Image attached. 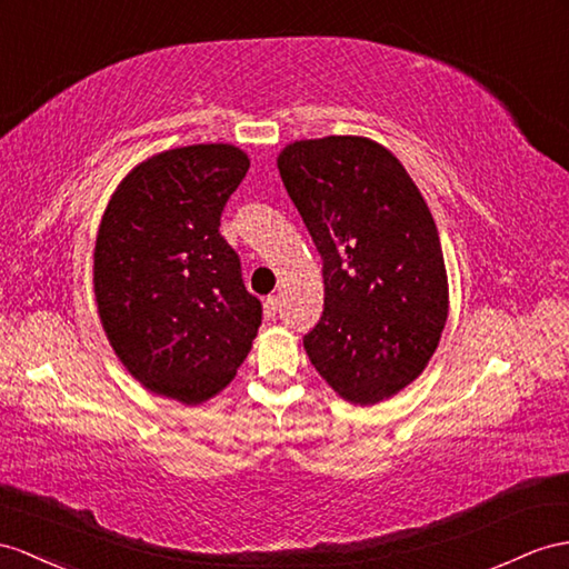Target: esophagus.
I'll use <instances>...</instances> for the list:
<instances>
[{"label": "esophagus", "instance_id": "obj_1", "mask_svg": "<svg viewBox=\"0 0 569 569\" xmlns=\"http://www.w3.org/2000/svg\"><path fill=\"white\" fill-rule=\"evenodd\" d=\"M276 312H279V298H276V296L264 298V317H267V319H273Z\"/></svg>", "mask_w": 569, "mask_h": 569}]
</instances>
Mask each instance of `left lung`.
Here are the masks:
<instances>
[{
	"instance_id": "8db88e82",
	"label": "left lung",
	"mask_w": 569,
	"mask_h": 569,
	"mask_svg": "<svg viewBox=\"0 0 569 569\" xmlns=\"http://www.w3.org/2000/svg\"><path fill=\"white\" fill-rule=\"evenodd\" d=\"M276 163L322 254L325 312L305 351L341 399L395 397L426 370L449 312L423 194L399 158L366 137L293 141Z\"/></svg>"
}]
</instances>
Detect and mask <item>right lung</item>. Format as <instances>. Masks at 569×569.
<instances>
[{
    "mask_svg": "<svg viewBox=\"0 0 569 569\" xmlns=\"http://www.w3.org/2000/svg\"><path fill=\"white\" fill-rule=\"evenodd\" d=\"M247 168L230 143L156 153L118 184L98 228L93 290L112 351L146 389L187 406L230 385L261 325L218 232Z\"/></svg>",
    "mask_w": 569,
    "mask_h": 569,
    "instance_id": "obj_1",
    "label": "right lung"
}]
</instances>
